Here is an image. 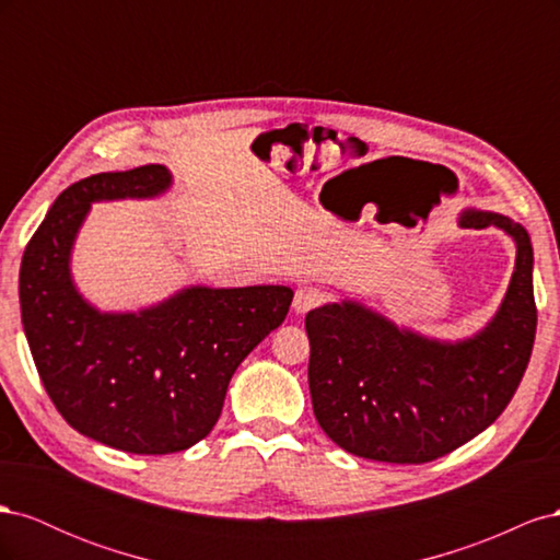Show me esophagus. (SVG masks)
Wrapping results in <instances>:
<instances>
[{
    "instance_id": "obj_1",
    "label": "esophagus",
    "mask_w": 560,
    "mask_h": 560,
    "mask_svg": "<svg viewBox=\"0 0 560 560\" xmlns=\"http://www.w3.org/2000/svg\"><path fill=\"white\" fill-rule=\"evenodd\" d=\"M325 301H327V292L322 290V287H299L294 294L292 308H294V313L303 315V313L317 308L319 303H325Z\"/></svg>"
}]
</instances>
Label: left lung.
Listing matches in <instances>:
<instances>
[{"label":"left lung","instance_id":"1","mask_svg":"<svg viewBox=\"0 0 560 560\" xmlns=\"http://www.w3.org/2000/svg\"><path fill=\"white\" fill-rule=\"evenodd\" d=\"M457 224L495 226L516 245L510 287L481 331L439 341L350 299L306 315L313 411L352 455L436 460L493 425L525 374L537 329L530 235L510 217L474 208Z\"/></svg>","mask_w":560,"mask_h":560}]
</instances>
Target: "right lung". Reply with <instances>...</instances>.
<instances>
[{
    "mask_svg": "<svg viewBox=\"0 0 560 560\" xmlns=\"http://www.w3.org/2000/svg\"><path fill=\"white\" fill-rule=\"evenodd\" d=\"M165 165L81 179L56 198L25 247L21 317L42 383L83 436L138 455H165L206 439L235 369L282 325L284 284L184 287L138 313H103L81 296L72 249L93 202L156 198Z\"/></svg>",
    "mask_w": 560,
    "mask_h": 560,
    "instance_id": "1",
    "label": "right lung"
}]
</instances>
